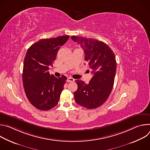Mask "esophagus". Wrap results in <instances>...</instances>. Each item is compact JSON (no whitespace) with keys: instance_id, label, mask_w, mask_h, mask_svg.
<instances>
[{"instance_id":"1","label":"esophagus","mask_w":150,"mask_h":150,"mask_svg":"<svg viewBox=\"0 0 150 150\" xmlns=\"http://www.w3.org/2000/svg\"><path fill=\"white\" fill-rule=\"evenodd\" d=\"M75 81V79L71 77H69L68 79H67V81L68 82H74Z\"/></svg>"}]
</instances>
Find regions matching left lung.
<instances>
[{"label": "left lung", "mask_w": 150, "mask_h": 150, "mask_svg": "<svg viewBox=\"0 0 150 150\" xmlns=\"http://www.w3.org/2000/svg\"><path fill=\"white\" fill-rule=\"evenodd\" d=\"M71 39L83 49L85 60L93 74L88 84L81 80L75 81L78 85L74 93L75 101L88 109H96L108 98L113 89L116 71L115 55L101 41L76 36H72Z\"/></svg>", "instance_id": "1"}]
</instances>
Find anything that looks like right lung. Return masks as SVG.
<instances>
[{"mask_svg":"<svg viewBox=\"0 0 150 150\" xmlns=\"http://www.w3.org/2000/svg\"><path fill=\"white\" fill-rule=\"evenodd\" d=\"M69 35L40 40L28 49L24 60L23 85L31 104L40 110H49L57 104L67 78H56L48 70L53 67L58 50Z\"/></svg>","mask_w":150,"mask_h":150,"instance_id":"obj_1","label":"right lung"}]
</instances>
